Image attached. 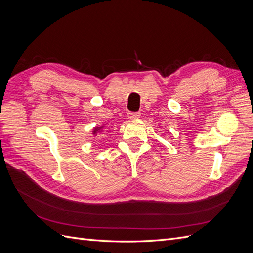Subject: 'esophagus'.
I'll use <instances>...</instances> for the list:
<instances>
[{
  "label": "esophagus",
  "instance_id": "34e87169",
  "mask_svg": "<svg viewBox=\"0 0 253 253\" xmlns=\"http://www.w3.org/2000/svg\"><path fill=\"white\" fill-rule=\"evenodd\" d=\"M127 117H128V119H131V120L138 119V118L140 117V113H139V112H137V113L128 112V113H127Z\"/></svg>",
  "mask_w": 253,
  "mask_h": 253
}]
</instances>
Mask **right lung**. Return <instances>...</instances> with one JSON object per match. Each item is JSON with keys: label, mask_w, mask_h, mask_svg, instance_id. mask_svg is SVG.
Returning a JSON list of instances; mask_svg holds the SVG:
<instances>
[{"label": "right lung", "mask_w": 253, "mask_h": 253, "mask_svg": "<svg viewBox=\"0 0 253 253\" xmlns=\"http://www.w3.org/2000/svg\"><path fill=\"white\" fill-rule=\"evenodd\" d=\"M103 127H104V125H102L101 126H95V127L93 128V135H94V136H97V134L102 133V132H103Z\"/></svg>", "instance_id": "obj_1"}]
</instances>
